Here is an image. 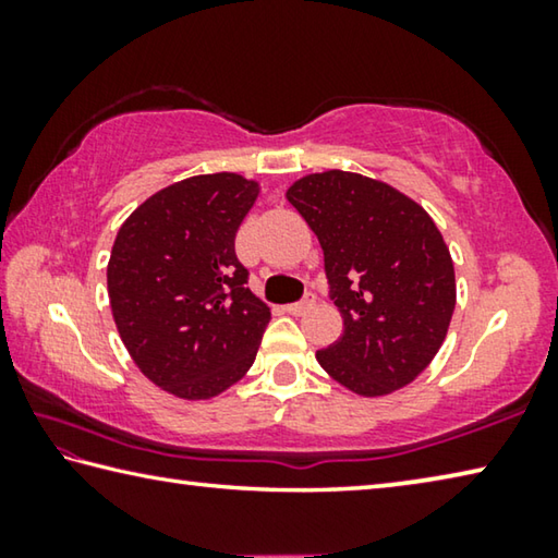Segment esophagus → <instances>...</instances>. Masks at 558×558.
<instances>
[{"label":"esophagus","mask_w":558,"mask_h":558,"mask_svg":"<svg viewBox=\"0 0 558 558\" xmlns=\"http://www.w3.org/2000/svg\"><path fill=\"white\" fill-rule=\"evenodd\" d=\"M313 305H315V295H313V292H307V295L302 298L300 302H292V305H288V313L290 315H305L307 310H313Z\"/></svg>","instance_id":"obj_1"}]
</instances>
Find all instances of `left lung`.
<instances>
[{"mask_svg": "<svg viewBox=\"0 0 558 558\" xmlns=\"http://www.w3.org/2000/svg\"><path fill=\"white\" fill-rule=\"evenodd\" d=\"M325 253L342 337L317 362L349 391L384 396L438 354L456 310V270L423 206L376 179L329 169L288 189Z\"/></svg>", "mask_w": 558, "mask_h": 558, "instance_id": "1", "label": "left lung"}]
</instances>
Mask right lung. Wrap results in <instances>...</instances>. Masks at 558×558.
Returning a JSON list of instances; mask_svg holds the SVG:
<instances>
[{"instance_id":"add662e5","label":"right lung","mask_w":558,"mask_h":558,"mask_svg":"<svg viewBox=\"0 0 558 558\" xmlns=\"http://www.w3.org/2000/svg\"><path fill=\"white\" fill-rule=\"evenodd\" d=\"M256 196L241 174L189 177L140 204L112 243L108 295L122 344L179 399H211L256 362L270 310L235 256Z\"/></svg>"}]
</instances>
